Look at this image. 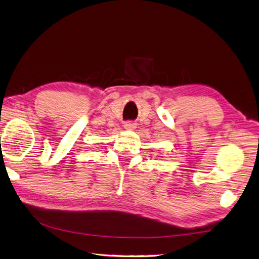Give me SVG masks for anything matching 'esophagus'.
Instances as JSON below:
<instances>
[{"label": "esophagus", "mask_w": 259, "mask_h": 259, "mask_svg": "<svg viewBox=\"0 0 259 259\" xmlns=\"http://www.w3.org/2000/svg\"><path fill=\"white\" fill-rule=\"evenodd\" d=\"M124 128H125V130H130V131L135 130V128H136V123L132 122V121L125 122V123H124Z\"/></svg>", "instance_id": "1"}]
</instances>
